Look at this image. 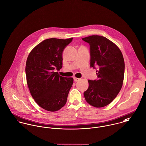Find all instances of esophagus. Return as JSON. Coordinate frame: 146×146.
<instances>
[{
  "label": "esophagus",
  "mask_w": 146,
  "mask_h": 146,
  "mask_svg": "<svg viewBox=\"0 0 146 146\" xmlns=\"http://www.w3.org/2000/svg\"><path fill=\"white\" fill-rule=\"evenodd\" d=\"M73 79H74V81L75 82H77L78 81H79V80H80V78H76V77H74Z\"/></svg>",
  "instance_id": "1"
}]
</instances>
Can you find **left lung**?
Masks as SVG:
<instances>
[{"mask_svg":"<svg viewBox=\"0 0 146 146\" xmlns=\"http://www.w3.org/2000/svg\"><path fill=\"white\" fill-rule=\"evenodd\" d=\"M82 39L90 45V65L97 68L98 78L88 81L89 86L84 96L91 106L103 107L115 99L122 86L124 59L119 48L106 37L91 35Z\"/></svg>","mask_w":146,"mask_h":146,"instance_id":"1","label":"left lung"}]
</instances>
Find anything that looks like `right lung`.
Wrapping results in <instances>:
<instances>
[{
    "label": "right lung",
    "mask_w": 146,
    "mask_h": 146,
    "mask_svg": "<svg viewBox=\"0 0 146 146\" xmlns=\"http://www.w3.org/2000/svg\"><path fill=\"white\" fill-rule=\"evenodd\" d=\"M73 38L46 39L30 52L25 72L30 94L42 108L50 112L60 110L66 103L73 78L58 75L54 70L62 66V52Z\"/></svg>",
    "instance_id": "obj_1"
}]
</instances>
